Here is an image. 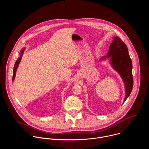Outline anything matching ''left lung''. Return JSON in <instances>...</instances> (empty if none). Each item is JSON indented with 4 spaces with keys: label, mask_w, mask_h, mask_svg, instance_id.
Segmentation results:
<instances>
[{
    "label": "left lung",
    "mask_w": 149,
    "mask_h": 149,
    "mask_svg": "<svg viewBox=\"0 0 149 149\" xmlns=\"http://www.w3.org/2000/svg\"><path fill=\"white\" fill-rule=\"evenodd\" d=\"M107 57H111L113 67L119 72L125 83L126 95L124 102L130 95L133 87L132 62L126 45L119 37H114L107 56L102 57L101 59Z\"/></svg>",
    "instance_id": "obj_1"
}]
</instances>
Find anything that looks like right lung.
Wrapping results in <instances>:
<instances>
[{
    "label": "right lung",
    "instance_id": "obj_1",
    "mask_svg": "<svg viewBox=\"0 0 149 149\" xmlns=\"http://www.w3.org/2000/svg\"><path fill=\"white\" fill-rule=\"evenodd\" d=\"M24 49H24L22 51H21L20 57L19 58L16 60V62H15V64L14 67H13V77H12V81L14 80V78H15V77L16 71V69H17V66H18V65H19V63L20 60H21V58H22V54H23V52H24Z\"/></svg>",
    "mask_w": 149,
    "mask_h": 149
}]
</instances>
